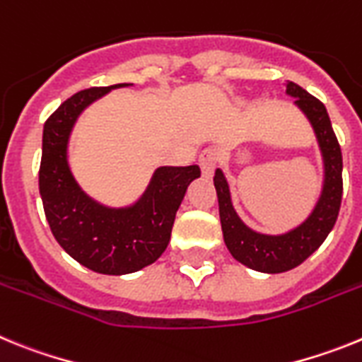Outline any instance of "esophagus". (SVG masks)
Wrapping results in <instances>:
<instances>
[{"mask_svg": "<svg viewBox=\"0 0 362 362\" xmlns=\"http://www.w3.org/2000/svg\"><path fill=\"white\" fill-rule=\"evenodd\" d=\"M199 166L204 177H212L217 166V153L214 150H204L199 156Z\"/></svg>", "mask_w": 362, "mask_h": 362, "instance_id": "obj_1", "label": "esophagus"}]
</instances>
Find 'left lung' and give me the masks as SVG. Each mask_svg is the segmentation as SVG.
Wrapping results in <instances>:
<instances>
[{"instance_id": "left-lung-1", "label": "left lung", "mask_w": 362, "mask_h": 362, "mask_svg": "<svg viewBox=\"0 0 362 362\" xmlns=\"http://www.w3.org/2000/svg\"><path fill=\"white\" fill-rule=\"evenodd\" d=\"M284 88L290 98H296L293 105L308 119L321 150L322 187L310 216L296 228L277 235L255 232L245 225L233 209L228 181L223 170L217 168L214 177L226 248L239 263L263 274L292 270L317 250L334 228L343 199V153L326 107L296 83L286 81Z\"/></svg>"}]
</instances>
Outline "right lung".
<instances>
[{"label":"right lung","instance_id":"1","mask_svg":"<svg viewBox=\"0 0 362 362\" xmlns=\"http://www.w3.org/2000/svg\"><path fill=\"white\" fill-rule=\"evenodd\" d=\"M119 83L74 94L43 127L40 194L50 230L63 250L79 264L107 276H124L161 257L170 243L175 212L199 166H159L132 204L107 206L79 187L69 163L74 124L86 107Z\"/></svg>","mask_w":362,"mask_h":362}]
</instances>
